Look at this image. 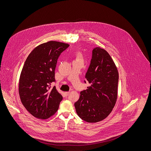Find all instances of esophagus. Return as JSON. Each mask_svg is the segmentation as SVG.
Wrapping results in <instances>:
<instances>
[{"mask_svg":"<svg viewBox=\"0 0 151 151\" xmlns=\"http://www.w3.org/2000/svg\"><path fill=\"white\" fill-rule=\"evenodd\" d=\"M69 93H70V92H69V91H68V92H65V93H64V94H65L66 96H68L69 94Z\"/></svg>","mask_w":151,"mask_h":151,"instance_id":"1","label":"esophagus"}]
</instances>
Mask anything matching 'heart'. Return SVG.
Returning <instances> with one entry per match:
<instances>
[{"mask_svg":"<svg viewBox=\"0 0 151 151\" xmlns=\"http://www.w3.org/2000/svg\"><path fill=\"white\" fill-rule=\"evenodd\" d=\"M76 59H81V55L79 54H78L76 55Z\"/></svg>","mask_w":151,"mask_h":151,"instance_id":"obj_1","label":"heart"}]
</instances>
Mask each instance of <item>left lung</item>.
Masks as SVG:
<instances>
[{"instance_id":"left-lung-1","label":"left lung","mask_w":151,"mask_h":151,"mask_svg":"<svg viewBox=\"0 0 151 151\" xmlns=\"http://www.w3.org/2000/svg\"><path fill=\"white\" fill-rule=\"evenodd\" d=\"M85 78L91 86L80 93L79 100L75 103L76 113L86 122L101 121L115 105L119 79L115 64L106 50L100 47L93 49Z\"/></svg>"}]
</instances>
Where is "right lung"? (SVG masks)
Instances as JSON below:
<instances>
[{
	"instance_id": "right-lung-1",
	"label": "right lung",
	"mask_w": 151,
	"mask_h": 151,
	"mask_svg": "<svg viewBox=\"0 0 151 151\" xmlns=\"http://www.w3.org/2000/svg\"><path fill=\"white\" fill-rule=\"evenodd\" d=\"M69 45L49 41L36 47L27 57L19 80V95L27 111L33 116L48 119L57 111L62 96L54 86L55 69L61 53Z\"/></svg>"
}]
</instances>
